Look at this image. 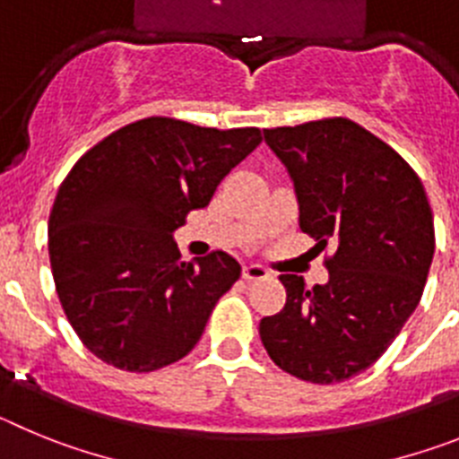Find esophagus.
Masks as SVG:
<instances>
[{
    "mask_svg": "<svg viewBox=\"0 0 459 459\" xmlns=\"http://www.w3.org/2000/svg\"><path fill=\"white\" fill-rule=\"evenodd\" d=\"M271 271L266 269V266H259V264H250L243 269V278L246 280H264L269 278Z\"/></svg>",
    "mask_w": 459,
    "mask_h": 459,
    "instance_id": "1",
    "label": "esophagus"
}]
</instances>
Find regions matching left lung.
I'll return each mask as SVG.
<instances>
[{"instance_id": "8db88e82", "label": "left lung", "mask_w": 459, "mask_h": 459, "mask_svg": "<svg viewBox=\"0 0 459 459\" xmlns=\"http://www.w3.org/2000/svg\"><path fill=\"white\" fill-rule=\"evenodd\" d=\"M264 140L294 181L301 232L335 253L326 285L280 275L285 307L259 322V338L280 370L338 384L368 370L419 306L432 209L411 165L351 119L266 128Z\"/></svg>"}]
</instances>
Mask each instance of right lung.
<instances>
[{
	"label": "right lung",
	"instance_id": "add662e5",
	"mask_svg": "<svg viewBox=\"0 0 459 459\" xmlns=\"http://www.w3.org/2000/svg\"><path fill=\"white\" fill-rule=\"evenodd\" d=\"M259 142V128L149 117L73 165L52 204L48 250L66 319L93 356L153 372L197 344L241 264L222 250L181 262L172 232Z\"/></svg>",
	"mask_w": 459,
	"mask_h": 459
}]
</instances>
